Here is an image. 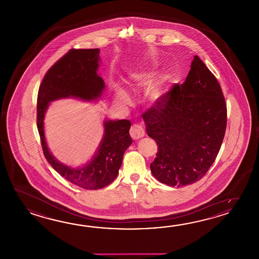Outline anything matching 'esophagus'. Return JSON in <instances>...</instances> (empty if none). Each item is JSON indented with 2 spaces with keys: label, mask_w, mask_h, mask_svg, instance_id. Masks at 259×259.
<instances>
[{
  "label": "esophagus",
  "mask_w": 259,
  "mask_h": 259,
  "mask_svg": "<svg viewBox=\"0 0 259 259\" xmlns=\"http://www.w3.org/2000/svg\"><path fill=\"white\" fill-rule=\"evenodd\" d=\"M130 134L132 136L133 140H139L141 138H143L144 136V130L141 125H138V124H134L132 125V127H131V131H130Z\"/></svg>",
  "instance_id": "34e87169"
}]
</instances>
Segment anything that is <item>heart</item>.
<instances>
[{
  "label": "heart",
  "instance_id": "heart-1",
  "mask_svg": "<svg viewBox=\"0 0 259 259\" xmlns=\"http://www.w3.org/2000/svg\"><path fill=\"white\" fill-rule=\"evenodd\" d=\"M152 77V70L151 69H141L138 71L133 72L128 77V85L133 90H140L145 87L151 80ZM168 77H164L162 80L154 83L149 91V99L153 103H157L164 97L165 89H164V81L167 79ZM116 100L123 105H128L131 103V96L127 94L125 89L117 88L116 92Z\"/></svg>",
  "mask_w": 259,
  "mask_h": 259
}]
</instances>
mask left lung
Here are the masks:
<instances>
[{"instance_id":"1","label":"left lung","mask_w":259,"mask_h":259,"mask_svg":"<svg viewBox=\"0 0 259 259\" xmlns=\"http://www.w3.org/2000/svg\"><path fill=\"white\" fill-rule=\"evenodd\" d=\"M149 137L158 145L153 176L171 187L201 180L220 152L227 106L220 83L197 55L182 85L143 114Z\"/></svg>"}]
</instances>
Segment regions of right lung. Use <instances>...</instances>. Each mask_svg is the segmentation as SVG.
I'll use <instances>...</instances> for the list:
<instances>
[{
  "label": "right lung",
  "mask_w": 259,
  "mask_h": 259,
  "mask_svg": "<svg viewBox=\"0 0 259 259\" xmlns=\"http://www.w3.org/2000/svg\"><path fill=\"white\" fill-rule=\"evenodd\" d=\"M99 49H71L45 74L37 100V127L44 156L56 172L68 182L86 190H98L116 179L123 154L132 143V123L127 119L105 120L104 137L97 152L82 167L64 165L51 154L44 135V115L50 103L74 97L94 101L101 97L105 81L97 73Z\"/></svg>",
  "instance_id": "right-lung-1"
}]
</instances>
